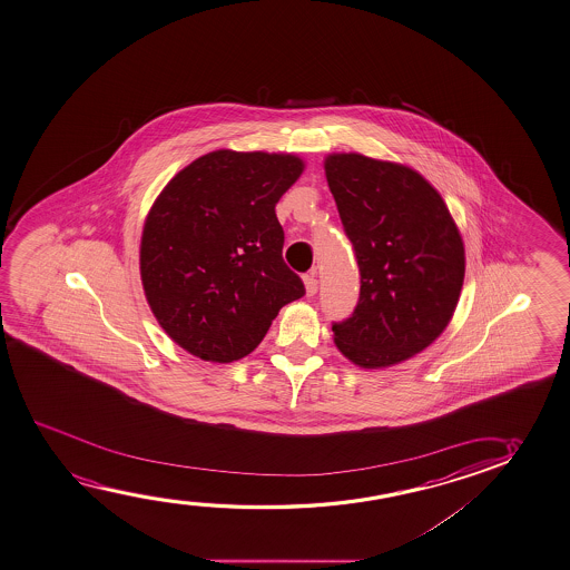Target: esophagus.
Returning a JSON list of instances; mask_svg holds the SVG:
<instances>
[{
    "mask_svg": "<svg viewBox=\"0 0 570 570\" xmlns=\"http://www.w3.org/2000/svg\"><path fill=\"white\" fill-rule=\"evenodd\" d=\"M304 284H306L307 296H315L317 294V278H315V274H306L304 276Z\"/></svg>",
    "mask_w": 570,
    "mask_h": 570,
    "instance_id": "esophagus-1",
    "label": "esophagus"
}]
</instances>
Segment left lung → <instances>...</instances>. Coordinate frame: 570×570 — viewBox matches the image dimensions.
<instances>
[{"label":"left lung","mask_w":570,"mask_h":570,"mask_svg":"<svg viewBox=\"0 0 570 570\" xmlns=\"http://www.w3.org/2000/svg\"><path fill=\"white\" fill-rule=\"evenodd\" d=\"M325 176L361 273L353 314L333 322L335 345L363 368L402 363L453 317L464 281L459 229L407 166L348 153L327 157Z\"/></svg>","instance_id":"obj_1"}]
</instances>
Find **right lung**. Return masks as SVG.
<instances>
[{"mask_svg":"<svg viewBox=\"0 0 570 570\" xmlns=\"http://www.w3.org/2000/svg\"><path fill=\"white\" fill-rule=\"evenodd\" d=\"M302 170L292 155L215 150L176 174L150 207L142 288L163 330L191 355L239 361L281 307L306 294L282 258L274 212Z\"/></svg>","mask_w":570,"mask_h":570,"instance_id":"1","label":"right lung"}]
</instances>
